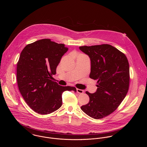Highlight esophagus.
I'll list each match as a JSON object with an SVG mask.
<instances>
[{
  "label": "esophagus",
  "instance_id": "esophagus-1",
  "mask_svg": "<svg viewBox=\"0 0 147 147\" xmlns=\"http://www.w3.org/2000/svg\"><path fill=\"white\" fill-rule=\"evenodd\" d=\"M77 92L78 93H79V94H83L84 92V90H82V89H77Z\"/></svg>",
  "mask_w": 147,
  "mask_h": 147
}]
</instances>
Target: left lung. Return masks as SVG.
<instances>
[{
    "label": "left lung",
    "instance_id": "left-lung-1",
    "mask_svg": "<svg viewBox=\"0 0 147 147\" xmlns=\"http://www.w3.org/2000/svg\"><path fill=\"white\" fill-rule=\"evenodd\" d=\"M89 56L91 72L89 77L97 80L96 91L91 94L89 102L81 107L86 115L101 119L114 112L126 97L129 85V67L126 55L110 45L81 46Z\"/></svg>",
    "mask_w": 147,
    "mask_h": 147
}]
</instances>
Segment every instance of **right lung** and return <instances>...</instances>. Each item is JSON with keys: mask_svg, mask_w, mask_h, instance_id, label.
<instances>
[{"mask_svg": "<svg viewBox=\"0 0 147 147\" xmlns=\"http://www.w3.org/2000/svg\"><path fill=\"white\" fill-rule=\"evenodd\" d=\"M68 49L64 44L45 38L27 45L21 51L16 69L18 88L29 107L39 114L59 109L64 91H77L75 87L62 86L51 79Z\"/></svg>", "mask_w": 147, "mask_h": 147, "instance_id": "add662e5", "label": "right lung"}]
</instances>
